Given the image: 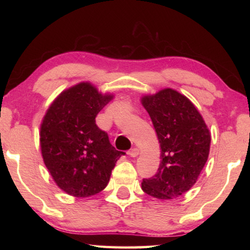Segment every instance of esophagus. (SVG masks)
Segmentation results:
<instances>
[{
  "instance_id": "obj_1",
  "label": "esophagus",
  "mask_w": 250,
  "mask_h": 250,
  "mask_svg": "<svg viewBox=\"0 0 250 250\" xmlns=\"http://www.w3.org/2000/svg\"><path fill=\"white\" fill-rule=\"evenodd\" d=\"M128 154L131 156V158H137V156L139 155V150L137 149V147H132L129 152Z\"/></svg>"
}]
</instances>
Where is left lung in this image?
I'll return each mask as SVG.
<instances>
[{
  "label": "left lung",
  "instance_id": "8db88e82",
  "mask_svg": "<svg viewBox=\"0 0 250 250\" xmlns=\"http://www.w3.org/2000/svg\"><path fill=\"white\" fill-rule=\"evenodd\" d=\"M161 147L158 172L142 189L158 200H172L192 188L209 154L210 132L188 97L172 88L141 97Z\"/></svg>",
  "mask_w": 250,
  "mask_h": 250
}]
</instances>
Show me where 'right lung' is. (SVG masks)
<instances>
[{
    "label": "right lung",
    "instance_id": "obj_1",
    "mask_svg": "<svg viewBox=\"0 0 250 250\" xmlns=\"http://www.w3.org/2000/svg\"><path fill=\"white\" fill-rule=\"evenodd\" d=\"M113 97L89 82L79 83L62 91L42 120L44 163L56 185L70 196L84 198L103 191L125 154L96 125L97 115Z\"/></svg>",
    "mask_w": 250,
    "mask_h": 250
}]
</instances>
